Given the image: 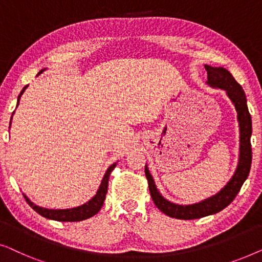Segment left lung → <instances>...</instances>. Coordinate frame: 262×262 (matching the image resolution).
<instances>
[{
    "instance_id": "obj_1",
    "label": "left lung",
    "mask_w": 262,
    "mask_h": 262,
    "mask_svg": "<svg viewBox=\"0 0 262 262\" xmlns=\"http://www.w3.org/2000/svg\"><path fill=\"white\" fill-rule=\"evenodd\" d=\"M205 69L207 71L206 83L212 88H221L225 91L229 99L234 103L236 112H237L239 126L238 163L234 175L220 192L210 196V198L202 200L200 203L192 204V205H179V204L171 203L162 196L156 187L152 175L150 174L145 164V177L148 179L149 191L154 204L164 214L178 218V220H196V218L214 214L225 209L237 195L243 182L248 178L250 166H252V145H250L252 117H250L248 106H247L245 92H243L241 85L236 82L230 71L224 69V68L211 67L205 64Z\"/></svg>"
}]
</instances>
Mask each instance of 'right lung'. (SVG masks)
Wrapping results in <instances>:
<instances>
[{
	"label": "right lung",
	"instance_id": "obj_1",
	"mask_svg": "<svg viewBox=\"0 0 262 262\" xmlns=\"http://www.w3.org/2000/svg\"><path fill=\"white\" fill-rule=\"evenodd\" d=\"M44 70L45 69L40 70V73L38 75H40ZM26 88L27 85L26 87H24V89L20 93V95L17 96V105H19V100L21 98V95L24 94V92L26 91ZM10 124H12V120H10ZM116 166L117 163H113L112 166L108 167V169L106 170L105 175H103L101 184H100V187L98 189V192H96V194L93 196L91 200H88L87 203H84L83 205L81 206L71 207V209H58V210L45 209V207L35 205L33 202H31V200L27 198L26 194H24V196L25 199H26V202L28 203V205H30L35 212H38L42 217L48 218V220H53L58 222H80V221L87 220V218H91L94 216V214L98 213L100 209L102 207L103 202H105V198H106V194H107V188H108V179H110L111 171L116 168Z\"/></svg>",
	"mask_w": 262,
	"mask_h": 262
}]
</instances>
